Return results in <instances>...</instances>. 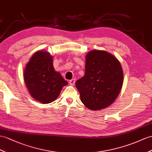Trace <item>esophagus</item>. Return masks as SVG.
Masks as SVG:
<instances>
[{"label": "esophagus", "instance_id": "obj_1", "mask_svg": "<svg viewBox=\"0 0 152 152\" xmlns=\"http://www.w3.org/2000/svg\"><path fill=\"white\" fill-rule=\"evenodd\" d=\"M75 79H72L71 80H69V84L71 85V86H74V85H75Z\"/></svg>", "mask_w": 152, "mask_h": 152}]
</instances>
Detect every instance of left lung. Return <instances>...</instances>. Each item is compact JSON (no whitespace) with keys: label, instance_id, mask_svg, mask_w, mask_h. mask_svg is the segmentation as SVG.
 <instances>
[{"label":"left lung","instance_id":"left-lung-1","mask_svg":"<svg viewBox=\"0 0 152 152\" xmlns=\"http://www.w3.org/2000/svg\"><path fill=\"white\" fill-rule=\"evenodd\" d=\"M123 84L119 60L104 50H91L86 55L85 75L75 86L84 105L93 111L106 108L115 101Z\"/></svg>","mask_w":152,"mask_h":152}]
</instances>
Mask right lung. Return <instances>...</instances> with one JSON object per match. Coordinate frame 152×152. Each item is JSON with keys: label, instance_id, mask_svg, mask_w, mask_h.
<instances>
[{"label": "right lung", "instance_id": "1", "mask_svg": "<svg viewBox=\"0 0 152 152\" xmlns=\"http://www.w3.org/2000/svg\"><path fill=\"white\" fill-rule=\"evenodd\" d=\"M23 75L29 94L42 104L53 102L62 88L68 84L61 73L55 70L53 57L44 50L32 55L26 65Z\"/></svg>", "mask_w": 152, "mask_h": 152}]
</instances>
